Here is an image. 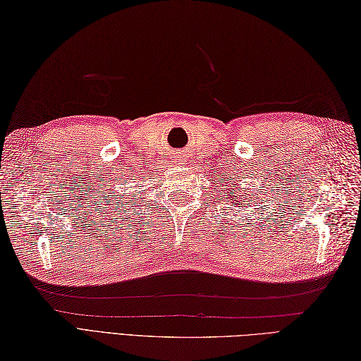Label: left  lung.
Listing matches in <instances>:
<instances>
[{
	"instance_id": "left-lung-1",
	"label": "left lung",
	"mask_w": 361,
	"mask_h": 361,
	"mask_svg": "<svg viewBox=\"0 0 361 361\" xmlns=\"http://www.w3.org/2000/svg\"><path fill=\"white\" fill-rule=\"evenodd\" d=\"M233 192H234V191H233ZM233 192H231V195H233Z\"/></svg>"
}]
</instances>
